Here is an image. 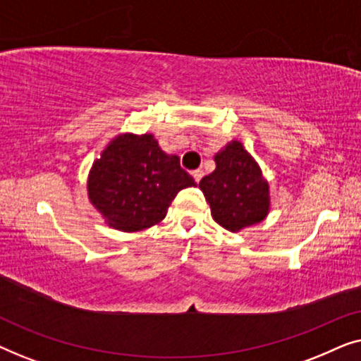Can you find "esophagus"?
Listing matches in <instances>:
<instances>
[{
    "instance_id": "obj_1",
    "label": "esophagus",
    "mask_w": 361,
    "mask_h": 361,
    "mask_svg": "<svg viewBox=\"0 0 361 361\" xmlns=\"http://www.w3.org/2000/svg\"><path fill=\"white\" fill-rule=\"evenodd\" d=\"M192 177H194V180L199 184V182L202 180V177H204V171L197 169V171H192Z\"/></svg>"
}]
</instances>
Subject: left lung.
Segmentation results:
<instances>
[{"label": "left lung", "instance_id": "left-lung-1", "mask_svg": "<svg viewBox=\"0 0 361 361\" xmlns=\"http://www.w3.org/2000/svg\"><path fill=\"white\" fill-rule=\"evenodd\" d=\"M215 171L199 182L212 216L228 231L259 224L269 212L268 180L240 141H231L215 154Z\"/></svg>", "mask_w": 361, "mask_h": 361}]
</instances>
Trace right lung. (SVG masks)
Masks as SVG:
<instances>
[{"mask_svg":"<svg viewBox=\"0 0 361 361\" xmlns=\"http://www.w3.org/2000/svg\"><path fill=\"white\" fill-rule=\"evenodd\" d=\"M195 182L179 157L161 149L152 135H118L108 142L88 174V199L105 224L140 231L159 224L177 192Z\"/></svg>","mask_w":361,"mask_h":361,"instance_id":"obj_1","label":"right lung"}]
</instances>
